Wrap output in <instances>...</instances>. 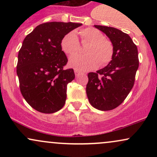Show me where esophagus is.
<instances>
[{
    "label": "esophagus",
    "instance_id": "1",
    "mask_svg": "<svg viewBox=\"0 0 157 157\" xmlns=\"http://www.w3.org/2000/svg\"><path fill=\"white\" fill-rule=\"evenodd\" d=\"M75 75H76V77H77L80 74V71H78V70H75Z\"/></svg>",
    "mask_w": 157,
    "mask_h": 157
}]
</instances>
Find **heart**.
Instances as JSON below:
<instances>
[{"label": "heart", "mask_w": 157, "mask_h": 157, "mask_svg": "<svg viewBox=\"0 0 157 157\" xmlns=\"http://www.w3.org/2000/svg\"><path fill=\"white\" fill-rule=\"evenodd\" d=\"M81 42L89 44L85 49L86 55H75L70 57L68 65L78 71L95 69L100 65L106 66L112 60L113 46L109 40L104 37L100 30L88 27L80 30ZM60 47L66 55L76 53L80 48L78 38L75 32L66 34L60 41Z\"/></svg>", "instance_id": "heart-1"}]
</instances>
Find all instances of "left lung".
<instances>
[{
    "mask_svg": "<svg viewBox=\"0 0 157 157\" xmlns=\"http://www.w3.org/2000/svg\"><path fill=\"white\" fill-rule=\"evenodd\" d=\"M94 26L111 41L113 57L105 68L88 74L86 94L94 108L110 111L125 100L134 86L139 67L138 50L130 36L121 30L100 25Z\"/></svg>",
    "mask_w": 157,
    "mask_h": 157,
    "instance_id": "left-lung-1",
    "label": "left lung"
}]
</instances>
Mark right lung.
<instances>
[{
    "label": "right lung",
    "instance_id": "right-lung-1",
    "mask_svg": "<svg viewBox=\"0 0 157 157\" xmlns=\"http://www.w3.org/2000/svg\"><path fill=\"white\" fill-rule=\"evenodd\" d=\"M82 23L47 22L23 40L18 52L17 75L23 97L39 112L52 113L63 107L72 68L64 70L68 59L60 47L63 37Z\"/></svg>",
    "mask_w": 157,
    "mask_h": 157
}]
</instances>
